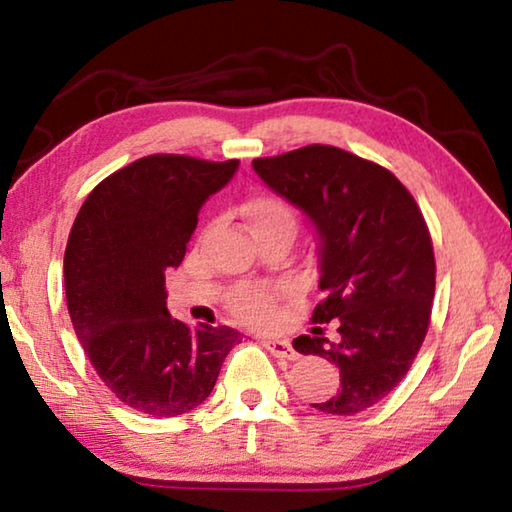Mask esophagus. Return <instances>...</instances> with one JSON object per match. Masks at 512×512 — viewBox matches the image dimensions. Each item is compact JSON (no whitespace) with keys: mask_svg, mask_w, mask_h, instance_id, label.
<instances>
[{"mask_svg":"<svg viewBox=\"0 0 512 512\" xmlns=\"http://www.w3.org/2000/svg\"><path fill=\"white\" fill-rule=\"evenodd\" d=\"M262 345H264L268 352L275 354V357H284V359H296L298 357L296 350L291 348V343L287 339H275V336H264Z\"/></svg>","mask_w":512,"mask_h":512,"instance_id":"34e87169","label":"esophagus"}]
</instances>
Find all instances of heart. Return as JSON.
Returning a JSON list of instances; mask_svg holds the SVG:
<instances>
[{
  "mask_svg": "<svg viewBox=\"0 0 512 512\" xmlns=\"http://www.w3.org/2000/svg\"><path fill=\"white\" fill-rule=\"evenodd\" d=\"M246 219L250 230L257 232L271 225H291L296 228V219L287 205L275 198H255L246 205ZM275 296L264 287H239L230 293V309L253 325H264L273 316Z\"/></svg>",
  "mask_w": 512,
  "mask_h": 512,
  "instance_id": "heart-1",
  "label": "heart"
}]
</instances>
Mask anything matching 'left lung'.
<instances>
[{"label": "left lung", "instance_id": "obj_1", "mask_svg": "<svg viewBox=\"0 0 512 512\" xmlns=\"http://www.w3.org/2000/svg\"><path fill=\"white\" fill-rule=\"evenodd\" d=\"M275 194L316 232L318 302L311 320L336 323L302 334L293 348L334 363L339 391L311 404L332 415L370 409L400 384L420 352L436 291L433 246L413 196L391 171L336 146L253 160Z\"/></svg>", "mask_w": 512, "mask_h": 512}]
</instances>
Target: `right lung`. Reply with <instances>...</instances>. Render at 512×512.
Here are the masks:
<instances>
[{"label": "right lung", "mask_w": 512, "mask_h": 512, "mask_svg": "<svg viewBox=\"0 0 512 512\" xmlns=\"http://www.w3.org/2000/svg\"><path fill=\"white\" fill-rule=\"evenodd\" d=\"M237 169L239 160L149 155L101 180L76 214L65 248L69 318L103 384L135 411L176 418L196 409L244 336L176 320L164 291L198 212Z\"/></svg>", "instance_id": "obj_1"}]
</instances>
